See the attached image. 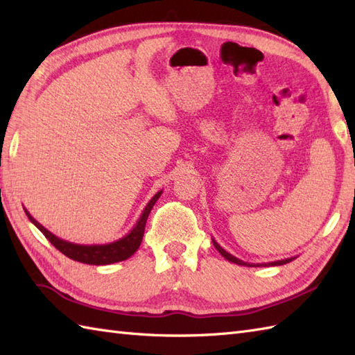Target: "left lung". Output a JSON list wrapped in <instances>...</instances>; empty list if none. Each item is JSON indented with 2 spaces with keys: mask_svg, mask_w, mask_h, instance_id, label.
<instances>
[{
  "mask_svg": "<svg viewBox=\"0 0 355 355\" xmlns=\"http://www.w3.org/2000/svg\"><path fill=\"white\" fill-rule=\"evenodd\" d=\"M212 243H214V245H215V248L218 252H220V254L221 256H224L225 259L227 261H230V262H233V263H238V266H247V267H275V266H284V263H286V262H291L293 259H296V258H288V259H282V261H275V262H266V263H250V262H244V261H241V259H238V258H235V256L233 254H230L229 252H225L224 248L216 243V241L212 238Z\"/></svg>",
  "mask_w": 355,
  "mask_h": 355,
  "instance_id": "obj_1",
  "label": "left lung"
}]
</instances>
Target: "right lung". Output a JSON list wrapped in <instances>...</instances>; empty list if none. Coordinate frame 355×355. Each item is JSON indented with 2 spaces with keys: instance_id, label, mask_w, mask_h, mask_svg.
<instances>
[{
  "instance_id": "add662e5",
  "label": "right lung",
  "mask_w": 355,
  "mask_h": 355,
  "mask_svg": "<svg viewBox=\"0 0 355 355\" xmlns=\"http://www.w3.org/2000/svg\"><path fill=\"white\" fill-rule=\"evenodd\" d=\"M162 193L163 191H158L154 197L149 200L146 207L143 209L139 221L135 223V225L128 235L114 241V243H108V244L85 245V244H74V243H70V241L58 238L56 235H53L50 230L45 229L44 225L37 223L26 209L24 210H26V215L28 216V220L32 221L36 227L44 233V236L47 238L59 252L64 253L67 258L82 262V263H89V266H108V263H114V262H120L131 258V256L137 252V248L141 244L143 233H145V225H146V220L149 216L150 209L154 207L155 201L160 198Z\"/></svg>"
}]
</instances>
